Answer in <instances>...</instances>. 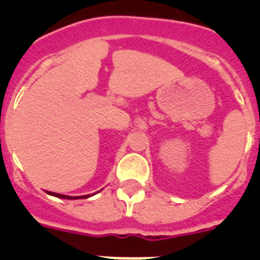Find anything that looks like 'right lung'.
I'll return each mask as SVG.
<instances>
[{
    "instance_id": "add662e5",
    "label": "right lung",
    "mask_w": 260,
    "mask_h": 260,
    "mask_svg": "<svg viewBox=\"0 0 260 260\" xmlns=\"http://www.w3.org/2000/svg\"><path fill=\"white\" fill-rule=\"evenodd\" d=\"M48 194L49 195H54V197H57V198H63V199H86V198H88L89 195H83V197H79V198H78V197H69V195H63V194H57V192H50V191H47Z\"/></svg>"
}]
</instances>
